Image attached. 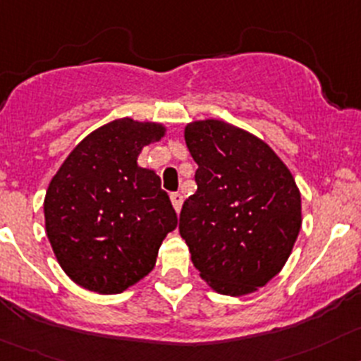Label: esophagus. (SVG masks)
I'll use <instances>...</instances> for the list:
<instances>
[{
    "instance_id": "obj_1",
    "label": "esophagus",
    "mask_w": 361,
    "mask_h": 361,
    "mask_svg": "<svg viewBox=\"0 0 361 361\" xmlns=\"http://www.w3.org/2000/svg\"><path fill=\"white\" fill-rule=\"evenodd\" d=\"M170 198H171V204H173V209L177 211V213H180V207H183V195L171 193Z\"/></svg>"
}]
</instances>
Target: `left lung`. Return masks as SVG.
<instances>
[{
	"mask_svg": "<svg viewBox=\"0 0 361 361\" xmlns=\"http://www.w3.org/2000/svg\"><path fill=\"white\" fill-rule=\"evenodd\" d=\"M197 191L178 233L211 288L245 295L288 259L300 231V193L292 173L256 135L226 121H195L184 132Z\"/></svg>",
	"mask_w": 361,
	"mask_h": 361,
	"instance_id": "8db88e82",
	"label": "left lung"
}]
</instances>
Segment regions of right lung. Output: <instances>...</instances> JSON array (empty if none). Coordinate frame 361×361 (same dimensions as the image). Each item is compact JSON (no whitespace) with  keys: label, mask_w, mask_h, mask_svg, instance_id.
Instances as JSON below:
<instances>
[{"label":"right lung","mask_w":361,"mask_h":361,"mask_svg":"<svg viewBox=\"0 0 361 361\" xmlns=\"http://www.w3.org/2000/svg\"><path fill=\"white\" fill-rule=\"evenodd\" d=\"M164 127L116 120L68 155L44 198L46 234L64 272L91 292L120 293L143 279L177 213L155 171L137 166Z\"/></svg>","instance_id":"add662e5"}]
</instances>
